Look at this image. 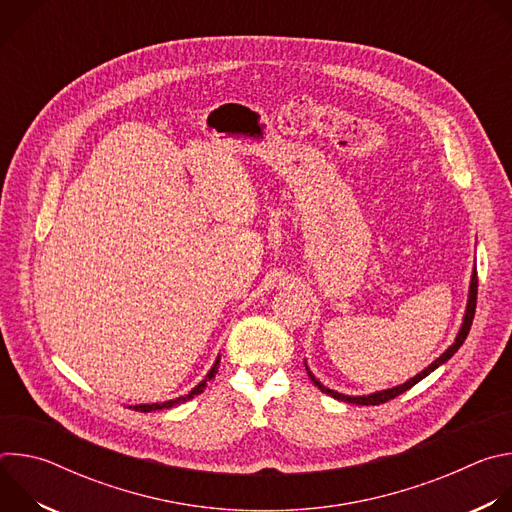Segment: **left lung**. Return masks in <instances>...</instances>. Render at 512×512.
I'll use <instances>...</instances> for the list:
<instances>
[{"instance_id": "obj_1", "label": "left lung", "mask_w": 512, "mask_h": 512, "mask_svg": "<svg viewBox=\"0 0 512 512\" xmlns=\"http://www.w3.org/2000/svg\"><path fill=\"white\" fill-rule=\"evenodd\" d=\"M476 296H478V273H476V267L472 269V277H470V289H468V302H466V312H464V318H462V324H460V330H458V334H456V338H454V342L440 354L437 356L429 367H425L421 373H417L415 377H411L409 381H405L403 385H397V387H391V389H383V391H375V393H369V395H344V393H338V391H332V389H328L326 385H322L316 377H314V373L310 371V367H308V362L304 360V364H306V371H308V375H310V379H312V383L322 391V393H326V395H330V397H334V399H338V401H346V403H356V405H379V403H385V401H389V399H395L397 395H401V393H405L407 389H411L413 385H417L421 379H425L429 373H433L435 369H440L442 364H446L456 352H458V348L464 344V340H466V336H468V332H470V326H472V320H474V312H476Z\"/></svg>"}]
</instances>
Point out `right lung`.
Segmentation results:
<instances>
[{
    "instance_id": "add662e5",
    "label": "right lung",
    "mask_w": 512,
    "mask_h": 512,
    "mask_svg": "<svg viewBox=\"0 0 512 512\" xmlns=\"http://www.w3.org/2000/svg\"><path fill=\"white\" fill-rule=\"evenodd\" d=\"M218 362H221V356H216V360L212 362V367H210V371L206 373V377H204L192 391H188L186 395H180V397H176V399L162 401V403H141V405H129V407L135 409V411H141V413H150V411L170 409V407H176V405H180V403H184V401H190L194 395H200V393L206 389V383H208V381L216 375V371H218Z\"/></svg>"
}]
</instances>
